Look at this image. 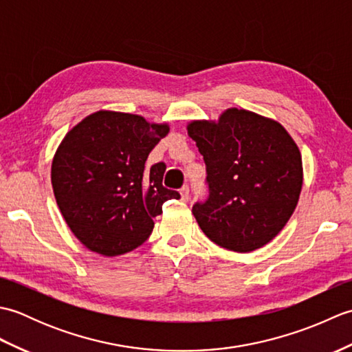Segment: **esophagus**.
<instances>
[{
    "label": "esophagus",
    "mask_w": 352,
    "mask_h": 352,
    "mask_svg": "<svg viewBox=\"0 0 352 352\" xmlns=\"http://www.w3.org/2000/svg\"><path fill=\"white\" fill-rule=\"evenodd\" d=\"M180 195H182V199L184 201V203H188L189 198H190V193H189L188 186H183L182 190H180Z\"/></svg>",
    "instance_id": "1"
}]
</instances>
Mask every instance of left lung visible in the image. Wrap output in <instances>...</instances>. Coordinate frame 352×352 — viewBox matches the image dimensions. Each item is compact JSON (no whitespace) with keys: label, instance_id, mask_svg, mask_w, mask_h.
Here are the masks:
<instances>
[{"label":"left lung","instance_id":"obj_1","mask_svg":"<svg viewBox=\"0 0 352 352\" xmlns=\"http://www.w3.org/2000/svg\"><path fill=\"white\" fill-rule=\"evenodd\" d=\"M189 136L204 157L208 198L192 207L216 245L251 252L290 219L302 189V159L280 124L254 111L227 109L218 121H192Z\"/></svg>","mask_w":352,"mask_h":352}]
</instances>
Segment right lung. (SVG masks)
I'll return each instance as SVG.
<instances>
[{"label": "right lung", "mask_w": 352, "mask_h": 352, "mask_svg": "<svg viewBox=\"0 0 352 352\" xmlns=\"http://www.w3.org/2000/svg\"><path fill=\"white\" fill-rule=\"evenodd\" d=\"M168 133V124L110 110L95 111L66 133L51 164L52 190L87 250L106 257L136 250L153 233L164 201L180 198L163 188V162L145 170L148 154Z\"/></svg>", "instance_id": "right-lung-1"}]
</instances>
